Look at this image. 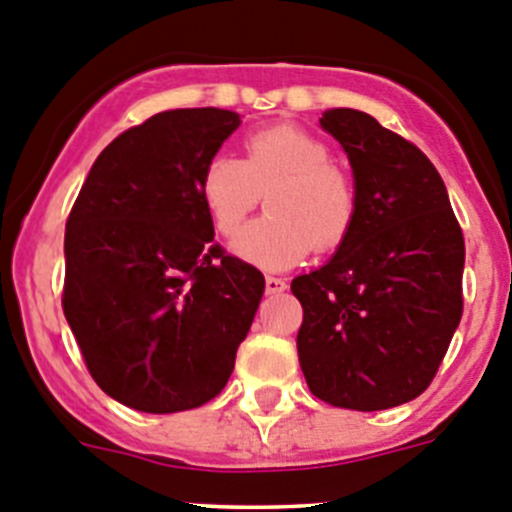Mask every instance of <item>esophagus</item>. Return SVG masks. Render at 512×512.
I'll return each instance as SVG.
<instances>
[{"instance_id":"esophagus-1","label":"esophagus","mask_w":512,"mask_h":512,"mask_svg":"<svg viewBox=\"0 0 512 512\" xmlns=\"http://www.w3.org/2000/svg\"><path fill=\"white\" fill-rule=\"evenodd\" d=\"M285 288H288V283H285L283 278H272V275H267V278H265L267 295H280Z\"/></svg>"}]
</instances>
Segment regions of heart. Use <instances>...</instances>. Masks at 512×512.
I'll return each instance as SVG.
<instances>
[{
  "label": "heart",
  "instance_id": "obj_1",
  "mask_svg": "<svg viewBox=\"0 0 512 512\" xmlns=\"http://www.w3.org/2000/svg\"><path fill=\"white\" fill-rule=\"evenodd\" d=\"M262 194L267 214L234 237L232 250L265 270L298 265L315 247L336 250L356 224L353 179L321 138L290 123L252 133L242 161L212 156L199 176V197L224 237L240 229Z\"/></svg>",
  "mask_w": 512,
  "mask_h": 512
}]
</instances>
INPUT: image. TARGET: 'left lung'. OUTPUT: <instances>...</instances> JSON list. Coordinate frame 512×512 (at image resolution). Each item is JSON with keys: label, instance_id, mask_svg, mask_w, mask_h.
Here are the masks:
<instances>
[{"label": "left lung", "instance_id": "8db88e82", "mask_svg": "<svg viewBox=\"0 0 512 512\" xmlns=\"http://www.w3.org/2000/svg\"><path fill=\"white\" fill-rule=\"evenodd\" d=\"M321 126L351 161L358 214L336 255L290 285L303 305L300 369L318 399L379 412L417 399L450 348L465 237L414 143L353 108L326 111Z\"/></svg>", "mask_w": 512, "mask_h": 512}]
</instances>
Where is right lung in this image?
<instances>
[{
  "label": "right lung",
  "instance_id": "right-lung-1",
  "mask_svg": "<svg viewBox=\"0 0 512 512\" xmlns=\"http://www.w3.org/2000/svg\"><path fill=\"white\" fill-rule=\"evenodd\" d=\"M222 108H176L95 159L65 224L62 310L95 384L126 407L174 414L227 384L265 278L214 245L204 164L237 131Z\"/></svg>",
  "mask_w": 512,
  "mask_h": 512
}]
</instances>
